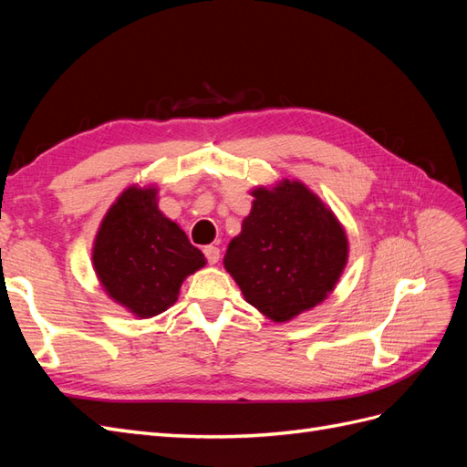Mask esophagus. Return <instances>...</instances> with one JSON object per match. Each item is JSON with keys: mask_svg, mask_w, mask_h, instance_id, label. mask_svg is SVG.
<instances>
[{"mask_svg": "<svg viewBox=\"0 0 467 467\" xmlns=\"http://www.w3.org/2000/svg\"><path fill=\"white\" fill-rule=\"evenodd\" d=\"M204 255H206V259H208L210 265H216L218 259H220V249L214 247V245H206V247H204Z\"/></svg>", "mask_w": 467, "mask_h": 467, "instance_id": "1", "label": "esophagus"}]
</instances>
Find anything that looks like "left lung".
Returning <instances> with one entry per match:
<instances>
[{
    "label": "left lung",
    "mask_w": 467,
    "mask_h": 467,
    "mask_svg": "<svg viewBox=\"0 0 467 467\" xmlns=\"http://www.w3.org/2000/svg\"><path fill=\"white\" fill-rule=\"evenodd\" d=\"M251 196L223 266L245 302L285 323L333 292L348 261V239L333 210L300 181L255 187Z\"/></svg>",
    "instance_id": "left-lung-1"
}]
</instances>
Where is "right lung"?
<instances>
[{
	"label": "right lung",
	"mask_w": 467,
	"mask_h": 467,
	"mask_svg": "<svg viewBox=\"0 0 467 467\" xmlns=\"http://www.w3.org/2000/svg\"><path fill=\"white\" fill-rule=\"evenodd\" d=\"M91 259L109 298L140 319L171 307L182 280L206 265L202 251L158 208L153 185H130L110 204Z\"/></svg>",
	"instance_id": "obj_1"
}]
</instances>
